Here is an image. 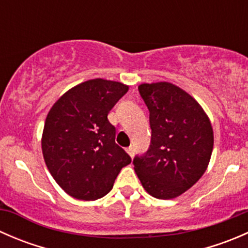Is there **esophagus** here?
Here are the masks:
<instances>
[{
  "instance_id": "esophagus-1",
  "label": "esophagus",
  "mask_w": 248,
  "mask_h": 248,
  "mask_svg": "<svg viewBox=\"0 0 248 248\" xmlns=\"http://www.w3.org/2000/svg\"><path fill=\"white\" fill-rule=\"evenodd\" d=\"M127 154H128L131 157H133L134 156V147L133 146L127 147Z\"/></svg>"
}]
</instances>
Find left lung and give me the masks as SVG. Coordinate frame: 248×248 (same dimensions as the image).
Here are the masks:
<instances>
[{
	"label": "left lung",
	"mask_w": 248,
	"mask_h": 248,
	"mask_svg": "<svg viewBox=\"0 0 248 248\" xmlns=\"http://www.w3.org/2000/svg\"><path fill=\"white\" fill-rule=\"evenodd\" d=\"M139 93L150 111L151 144L133 159L145 191L158 199H172L202 176L214 149L211 122L201 104L167 81L141 84Z\"/></svg>",
	"instance_id": "8db88e82"
}]
</instances>
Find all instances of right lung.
<instances>
[{
	"label": "right lung",
	"instance_id": "1",
	"mask_svg": "<svg viewBox=\"0 0 248 248\" xmlns=\"http://www.w3.org/2000/svg\"><path fill=\"white\" fill-rule=\"evenodd\" d=\"M128 86L91 79L62 94L51 107L42 136L46 164L60 187L80 201L109 193L131 157L115 142L108 114Z\"/></svg>",
	"mask_w": 248,
	"mask_h": 248
}]
</instances>
